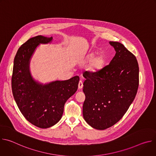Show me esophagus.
I'll list each match as a JSON object with an SVG mask.
<instances>
[{"mask_svg": "<svg viewBox=\"0 0 156 156\" xmlns=\"http://www.w3.org/2000/svg\"><path fill=\"white\" fill-rule=\"evenodd\" d=\"M83 82L81 80H80L79 81V83H78V89L79 90H81V89L83 88Z\"/></svg>", "mask_w": 156, "mask_h": 156, "instance_id": "1", "label": "esophagus"}]
</instances>
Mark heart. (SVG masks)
Returning <instances> with one entry per match:
<instances>
[{
  "instance_id": "1",
  "label": "heart",
  "mask_w": 156,
  "mask_h": 156,
  "mask_svg": "<svg viewBox=\"0 0 156 156\" xmlns=\"http://www.w3.org/2000/svg\"><path fill=\"white\" fill-rule=\"evenodd\" d=\"M83 61L86 63L90 62L87 66V70L89 73L94 74L103 69L107 62V57L104 53L96 55L94 52H90L86 55Z\"/></svg>"
}]
</instances>
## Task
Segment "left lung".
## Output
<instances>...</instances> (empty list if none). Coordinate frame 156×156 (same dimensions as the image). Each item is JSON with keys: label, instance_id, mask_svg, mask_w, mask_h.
<instances>
[{"label": "left lung", "instance_id": "left-lung-1", "mask_svg": "<svg viewBox=\"0 0 156 156\" xmlns=\"http://www.w3.org/2000/svg\"><path fill=\"white\" fill-rule=\"evenodd\" d=\"M116 53L109 65L98 73H84L86 98L83 115L97 129L115 125L134 101L139 85V66L136 57L122 44L110 41Z\"/></svg>", "mask_w": 156, "mask_h": 156}]
</instances>
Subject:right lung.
Instances as JSON below:
<instances>
[{"instance_id": "add662e5", "label": "right lung", "mask_w": 156, "mask_h": 156, "mask_svg": "<svg viewBox=\"0 0 156 156\" xmlns=\"http://www.w3.org/2000/svg\"><path fill=\"white\" fill-rule=\"evenodd\" d=\"M53 37L37 36L30 38L18 49L14 58L12 89L20 112L31 124L48 128L62 118L64 105L78 90V76L42 84L30 72L31 58L40 44H48Z\"/></svg>"}]
</instances>
